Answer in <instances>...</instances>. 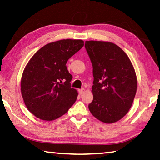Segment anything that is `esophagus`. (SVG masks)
<instances>
[{
  "mask_svg": "<svg viewBox=\"0 0 160 160\" xmlns=\"http://www.w3.org/2000/svg\"><path fill=\"white\" fill-rule=\"evenodd\" d=\"M85 92V89L84 88H81V89H79V93L80 95H81V94H83V93Z\"/></svg>",
  "mask_w": 160,
  "mask_h": 160,
  "instance_id": "34e87169",
  "label": "esophagus"
}]
</instances>
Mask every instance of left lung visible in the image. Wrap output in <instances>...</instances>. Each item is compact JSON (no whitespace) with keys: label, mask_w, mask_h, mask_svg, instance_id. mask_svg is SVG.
Returning a JSON list of instances; mask_svg holds the SVG:
<instances>
[{"label":"left lung","mask_w":160,"mask_h":160,"mask_svg":"<svg viewBox=\"0 0 160 160\" xmlns=\"http://www.w3.org/2000/svg\"><path fill=\"white\" fill-rule=\"evenodd\" d=\"M92 65L93 99L90 113L105 123L117 122L131 108L137 88V76L130 60L116 44L86 41Z\"/></svg>","instance_id":"obj_1"}]
</instances>
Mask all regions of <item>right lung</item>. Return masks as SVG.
Segmentation results:
<instances>
[{
    "mask_svg": "<svg viewBox=\"0 0 160 160\" xmlns=\"http://www.w3.org/2000/svg\"><path fill=\"white\" fill-rule=\"evenodd\" d=\"M81 40H62L36 52L23 72L21 90L24 103L37 118L50 121L64 115L77 100L72 76L66 63L83 47Z\"/></svg>",
    "mask_w": 160,
    "mask_h": 160,
    "instance_id": "obj_1",
    "label": "right lung"
}]
</instances>
